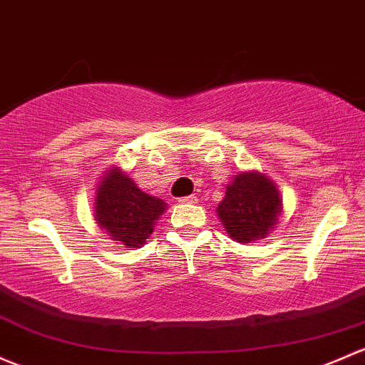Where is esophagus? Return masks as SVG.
I'll list each match as a JSON object with an SVG mask.
<instances>
[{
	"label": "esophagus",
	"mask_w": 365,
	"mask_h": 365,
	"mask_svg": "<svg viewBox=\"0 0 365 365\" xmlns=\"http://www.w3.org/2000/svg\"><path fill=\"white\" fill-rule=\"evenodd\" d=\"M178 201H180V202H190V205H192V202L197 201V197H195L194 194H192V195H183V197H180Z\"/></svg>",
	"instance_id": "34e87169"
}]
</instances>
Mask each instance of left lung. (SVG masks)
Listing matches in <instances>:
<instances>
[{
	"mask_svg": "<svg viewBox=\"0 0 365 365\" xmlns=\"http://www.w3.org/2000/svg\"><path fill=\"white\" fill-rule=\"evenodd\" d=\"M282 199L276 185L260 173H241L225 190L217 213L225 231L240 243L264 237L278 220Z\"/></svg>",
	"mask_w": 365,
	"mask_h": 365,
	"instance_id": "1",
	"label": "left lung"
}]
</instances>
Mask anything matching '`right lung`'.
<instances>
[{
    "mask_svg": "<svg viewBox=\"0 0 365 365\" xmlns=\"http://www.w3.org/2000/svg\"><path fill=\"white\" fill-rule=\"evenodd\" d=\"M166 210L163 199L138 189L128 175L110 170L96 195V220L115 241L136 248L150 237L153 224Z\"/></svg>",
    "mask_w": 365,
    "mask_h": 365,
    "instance_id": "right-lung-1",
    "label": "right lung"
}]
</instances>
